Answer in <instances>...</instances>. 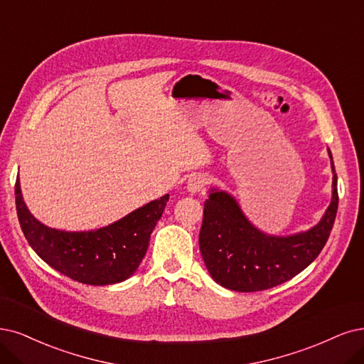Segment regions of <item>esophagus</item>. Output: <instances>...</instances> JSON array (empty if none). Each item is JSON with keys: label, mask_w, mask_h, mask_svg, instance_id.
Segmentation results:
<instances>
[{"label": "esophagus", "mask_w": 364, "mask_h": 364, "mask_svg": "<svg viewBox=\"0 0 364 364\" xmlns=\"http://www.w3.org/2000/svg\"><path fill=\"white\" fill-rule=\"evenodd\" d=\"M208 178L205 177V175H193V177L189 178V181H187V191H189L191 193H199V192H204L205 187L208 186Z\"/></svg>", "instance_id": "1"}]
</instances>
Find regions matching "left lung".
<instances>
[{"label":"left lung","instance_id":"8db88e82","mask_svg":"<svg viewBox=\"0 0 364 364\" xmlns=\"http://www.w3.org/2000/svg\"><path fill=\"white\" fill-rule=\"evenodd\" d=\"M331 203L318 225L288 237L268 235L257 230L226 192L211 189L204 203L199 249L207 270L219 285L255 292L277 287L301 273L326 246L339 205L338 175L333 156Z\"/></svg>","mask_w":364,"mask_h":364}]
</instances>
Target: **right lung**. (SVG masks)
Masks as SVG:
<instances>
[{
	"mask_svg": "<svg viewBox=\"0 0 364 364\" xmlns=\"http://www.w3.org/2000/svg\"><path fill=\"white\" fill-rule=\"evenodd\" d=\"M22 232L33 250L53 270L87 285H112L129 279L145 257L169 195L151 200L118 222L87 232L52 230L26 208L19 178L15 184Z\"/></svg>",
	"mask_w": 364,
	"mask_h": 364,
	"instance_id": "add662e5",
	"label": "right lung"
}]
</instances>
